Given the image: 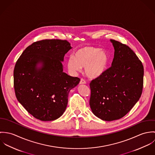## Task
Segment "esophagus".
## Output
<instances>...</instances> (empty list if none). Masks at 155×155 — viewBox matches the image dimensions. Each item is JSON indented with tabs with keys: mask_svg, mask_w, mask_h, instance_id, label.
Wrapping results in <instances>:
<instances>
[{
	"mask_svg": "<svg viewBox=\"0 0 155 155\" xmlns=\"http://www.w3.org/2000/svg\"><path fill=\"white\" fill-rule=\"evenodd\" d=\"M86 83H87L86 81H85L84 79H81V81H80V82H79L80 84H85Z\"/></svg>",
	"mask_w": 155,
	"mask_h": 155,
	"instance_id": "esophagus-1",
	"label": "esophagus"
}]
</instances>
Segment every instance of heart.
I'll return each mask as SVG.
<instances>
[{
	"instance_id": "b5f03b06",
	"label": "heart",
	"mask_w": 155,
	"mask_h": 155,
	"mask_svg": "<svg viewBox=\"0 0 155 155\" xmlns=\"http://www.w3.org/2000/svg\"><path fill=\"white\" fill-rule=\"evenodd\" d=\"M109 64L107 54L101 48L92 46H83L78 49L74 55L70 56L67 60V68L72 73L85 68V73L89 78L101 76L107 70Z\"/></svg>"
}]
</instances>
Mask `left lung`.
Here are the masks:
<instances>
[{"instance_id": "obj_1", "label": "left lung", "mask_w": 155, "mask_h": 155, "mask_svg": "<svg viewBox=\"0 0 155 155\" xmlns=\"http://www.w3.org/2000/svg\"><path fill=\"white\" fill-rule=\"evenodd\" d=\"M110 41L114 49L111 66L89 84L91 110L106 121L125 116L140 99L143 88L141 61L127 45Z\"/></svg>"}]
</instances>
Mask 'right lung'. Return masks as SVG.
<instances>
[{
  "instance_id": "add662e5",
  "label": "right lung",
  "mask_w": 155,
  "mask_h": 155,
  "mask_svg": "<svg viewBox=\"0 0 155 155\" xmlns=\"http://www.w3.org/2000/svg\"><path fill=\"white\" fill-rule=\"evenodd\" d=\"M71 48L66 40L45 39L28 46L16 62L14 87L18 101L30 114L54 120L64 112L70 89L80 82L63 72L61 61ZM39 63L41 68L36 67Z\"/></svg>"
}]
</instances>
